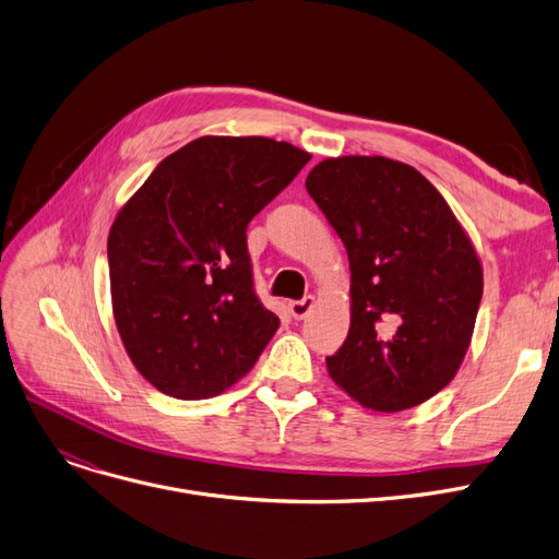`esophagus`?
Here are the masks:
<instances>
[{"instance_id": "obj_1", "label": "esophagus", "mask_w": 559, "mask_h": 559, "mask_svg": "<svg viewBox=\"0 0 559 559\" xmlns=\"http://www.w3.org/2000/svg\"><path fill=\"white\" fill-rule=\"evenodd\" d=\"M314 305H317L314 296H305L302 300H296V302H288V311H292V317H294V319L302 321L305 317H309V311H311V309H314Z\"/></svg>"}]
</instances>
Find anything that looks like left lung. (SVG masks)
I'll use <instances>...</instances> for the list:
<instances>
[{
	"label": "left lung",
	"instance_id": "obj_1",
	"mask_svg": "<svg viewBox=\"0 0 559 559\" xmlns=\"http://www.w3.org/2000/svg\"><path fill=\"white\" fill-rule=\"evenodd\" d=\"M305 188L350 265V328L330 378L378 413L424 404L473 342L484 271L471 236L427 178L383 155L325 158Z\"/></svg>",
	"mask_w": 559,
	"mask_h": 559
}]
</instances>
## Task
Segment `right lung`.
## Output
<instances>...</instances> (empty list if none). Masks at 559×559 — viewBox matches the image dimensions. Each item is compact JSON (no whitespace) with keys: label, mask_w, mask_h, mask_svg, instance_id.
Masks as SVG:
<instances>
[{"label":"right lung","mask_w":559,"mask_h":559,"mask_svg":"<svg viewBox=\"0 0 559 559\" xmlns=\"http://www.w3.org/2000/svg\"><path fill=\"white\" fill-rule=\"evenodd\" d=\"M311 155L267 138L206 135L151 171L111 222V314L146 381L211 399L248 373L280 319L252 292L250 219Z\"/></svg>","instance_id":"1"}]
</instances>
